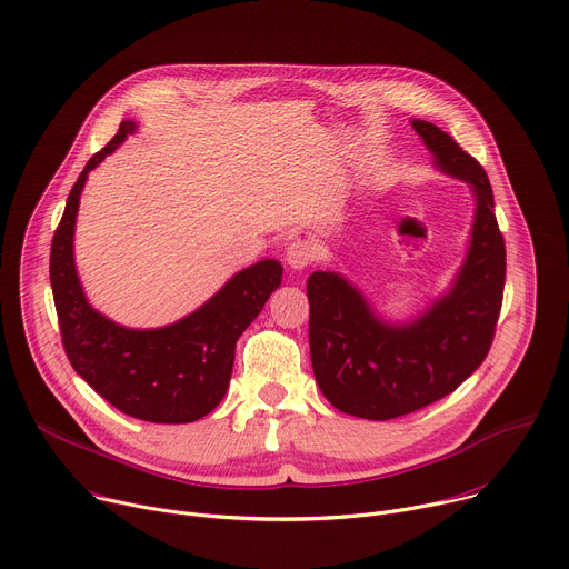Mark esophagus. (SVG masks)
I'll return each instance as SVG.
<instances>
[{"label": "esophagus", "instance_id": "obj_1", "mask_svg": "<svg viewBox=\"0 0 569 569\" xmlns=\"http://www.w3.org/2000/svg\"><path fill=\"white\" fill-rule=\"evenodd\" d=\"M311 260H313V251H311L309 242L297 240L286 249V262L290 270H305V268H309Z\"/></svg>", "mask_w": 569, "mask_h": 569}]
</instances>
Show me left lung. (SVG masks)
Instances as JSON below:
<instances>
[{
  "label": "left lung",
  "instance_id": "8db88e82",
  "mask_svg": "<svg viewBox=\"0 0 569 569\" xmlns=\"http://www.w3.org/2000/svg\"><path fill=\"white\" fill-rule=\"evenodd\" d=\"M435 167L465 180L476 201L469 249L450 288L407 322H389L338 272H313L309 343L316 382L340 411L389 421L456 391L482 363L495 338L506 242L485 169L430 121L413 119Z\"/></svg>",
  "mask_w": 569,
  "mask_h": 569
}]
</instances>
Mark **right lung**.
Returning a JSON list of instances; mask_svg holds the SVG:
<instances>
[{
	"label": "right lung",
	"mask_w": 569,
	"mask_h": 569,
	"mask_svg": "<svg viewBox=\"0 0 569 569\" xmlns=\"http://www.w3.org/2000/svg\"><path fill=\"white\" fill-rule=\"evenodd\" d=\"M134 130V121H123L70 189L50 251L54 307L66 355L96 393L141 421L192 423L226 396L238 338L281 286L283 268L274 258L258 260L203 307L158 329H130L96 311L74 268V221L89 173Z\"/></svg>",
	"instance_id": "obj_1"
}]
</instances>
